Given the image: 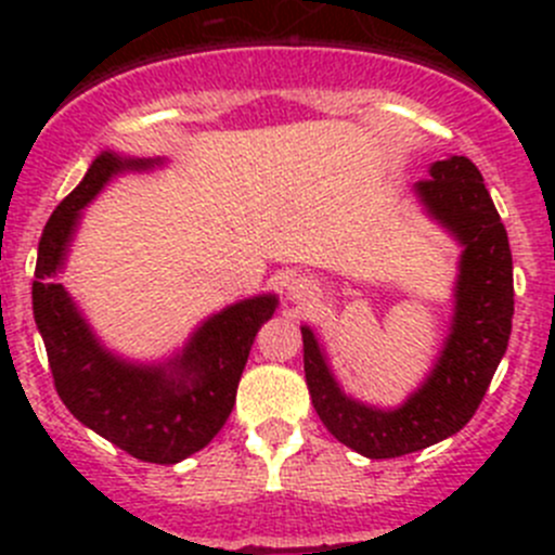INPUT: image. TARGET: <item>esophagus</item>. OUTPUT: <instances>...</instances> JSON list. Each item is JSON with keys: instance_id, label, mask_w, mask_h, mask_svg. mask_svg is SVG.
Masks as SVG:
<instances>
[{"instance_id": "1", "label": "esophagus", "mask_w": 555, "mask_h": 555, "mask_svg": "<svg viewBox=\"0 0 555 555\" xmlns=\"http://www.w3.org/2000/svg\"><path fill=\"white\" fill-rule=\"evenodd\" d=\"M287 298L293 300V304H309V300L317 298V284L306 276L293 279V282L287 284Z\"/></svg>"}]
</instances>
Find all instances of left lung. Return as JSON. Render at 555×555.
<instances>
[{"mask_svg": "<svg viewBox=\"0 0 555 555\" xmlns=\"http://www.w3.org/2000/svg\"><path fill=\"white\" fill-rule=\"evenodd\" d=\"M429 215L462 249L451 333L427 382L400 408L382 411L344 395L311 327L304 333V371L313 408L335 440L367 459H395L456 435L478 411L513 327V255L507 231L478 166L464 155L429 166L416 182Z\"/></svg>", "mask_w": 555, "mask_h": 555, "instance_id": "1", "label": "left lung"}]
</instances>
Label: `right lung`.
Listing matches in <instances>:
<instances>
[{"label": "right lung", "mask_w": 555, "mask_h": 555, "mask_svg": "<svg viewBox=\"0 0 555 555\" xmlns=\"http://www.w3.org/2000/svg\"><path fill=\"white\" fill-rule=\"evenodd\" d=\"M160 158H122L102 153L82 182L55 206L39 238L31 304L48 349L55 391L77 422L153 464H177L211 443L228 422L257 330L276 311V295H257L206 319L184 349L164 365H137L106 351L55 284L72 233L99 190L115 173L144 171Z\"/></svg>", "instance_id": "1"}]
</instances>
